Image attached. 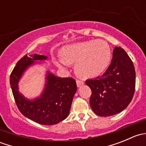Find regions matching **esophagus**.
<instances>
[{
  "mask_svg": "<svg viewBox=\"0 0 146 146\" xmlns=\"http://www.w3.org/2000/svg\"><path fill=\"white\" fill-rule=\"evenodd\" d=\"M76 84H77L78 88H80V87H81L82 85H84V82L81 81V80H76Z\"/></svg>",
  "mask_w": 146,
  "mask_h": 146,
  "instance_id": "esophagus-1",
  "label": "esophagus"
}]
</instances>
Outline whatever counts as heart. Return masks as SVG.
<instances>
[{
	"mask_svg": "<svg viewBox=\"0 0 146 146\" xmlns=\"http://www.w3.org/2000/svg\"><path fill=\"white\" fill-rule=\"evenodd\" d=\"M61 59L56 61L58 67L65 68L76 64V73L83 78L100 76L107 69L111 58L110 45L104 40H89L64 46Z\"/></svg>",
	"mask_w": 146,
	"mask_h": 146,
	"instance_id": "heart-1",
	"label": "heart"
}]
</instances>
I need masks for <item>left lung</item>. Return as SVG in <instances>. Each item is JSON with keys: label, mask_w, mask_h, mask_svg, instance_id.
<instances>
[{"label": "left lung", "mask_w": 146, "mask_h": 146, "mask_svg": "<svg viewBox=\"0 0 146 146\" xmlns=\"http://www.w3.org/2000/svg\"><path fill=\"white\" fill-rule=\"evenodd\" d=\"M92 95L90 104L100 117H110L123 111L133 98L136 72L130 57L121 47L116 46L112 59L102 76L85 81Z\"/></svg>", "instance_id": "1"}]
</instances>
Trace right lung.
Masks as SVG:
<instances>
[{
    "label": "right lung",
    "instance_id": "1",
    "mask_svg": "<svg viewBox=\"0 0 146 146\" xmlns=\"http://www.w3.org/2000/svg\"><path fill=\"white\" fill-rule=\"evenodd\" d=\"M39 54L25 55L16 64L10 76V84L15 101L20 112L27 118L42 125H54L68 116L73 97L77 90L72 78H60L47 71L46 85L42 95L32 100L25 98L18 90V82L24 72L36 61L46 60Z\"/></svg>",
    "mask_w": 146,
    "mask_h": 146
}]
</instances>
